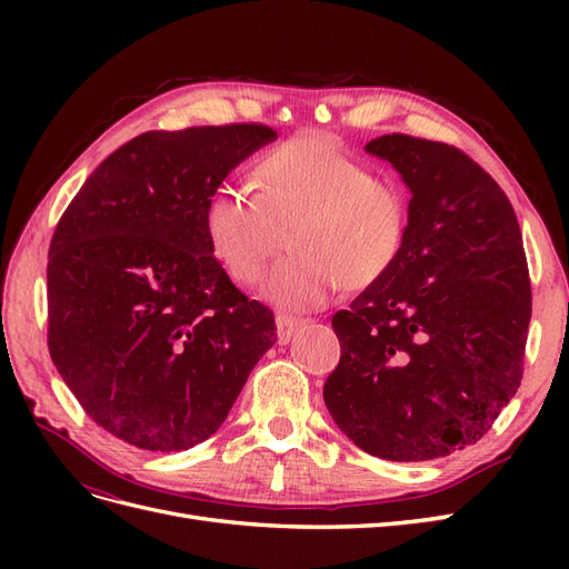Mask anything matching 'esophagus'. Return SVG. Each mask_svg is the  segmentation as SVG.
<instances>
[{
	"label": "esophagus",
	"instance_id": "esophagus-1",
	"mask_svg": "<svg viewBox=\"0 0 569 569\" xmlns=\"http://www.w3.org/2000/svg\"><path fill=\"white\" fill-rule=\"evenodd\" d=\"M306 320H299V318H291V316H278L274 318V325H278V341L280 343H289V339L295 337V332L299 330V327L303 325Z\"/></svg>",
	"mask_w": 569,
	"mask_h": 569
}]
</instances>
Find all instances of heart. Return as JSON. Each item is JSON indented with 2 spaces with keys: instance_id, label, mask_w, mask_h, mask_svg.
<instances>
[{
  "instance_id": "obj_1",
  "label": "heart",
  "mask_w": 569,
  "mask_h": 569,
  "mask_svg": "<svg viewBox=\"0 0 569 569\" xmlns=\"http://www.w3.org/2000/svg\"><path fill=\"white\" fill-rule=\"evenodd\" d=\"M203 230L237 282L256 284L274 266L266 297L289 311H313L343 284L366 289L399 261L408 201L389 178L347 157L330 137L301 134L263 153L256 189L222 184L206 201Z\"/></svg>"
}]
</instances>
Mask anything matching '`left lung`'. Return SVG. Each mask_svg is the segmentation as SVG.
Returning <instances> with one entry per match:
<instances>
[{
  "instance_id": "left-lung-1",
  "label": "left lung",
  "mask_w": 569,
  "mask_h": 569,
  "mask_svg": "<svg viewBox=\"0 0 569 569\" xmlns=\"http://www.w3.org/2000/svg\"><path fill=\"white\" fill-rule=\"evenodd\" d=\"M410 189L399 261L332 318L322 396L370 456L418 462L485 437L522 380L531 287L498 182L460 149L410 134L366 144Z\"/></svg>"
}]
</instances>
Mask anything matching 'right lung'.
Returning a JSON list of instances; mask_svg holds the SVG:
<instances>
[{
    "instance_id": "right-lung-1",
    "label": "right lung",
    "mask_w": 569,
    "mask_h": 569,
    "mask_svg": "<svg viewBox=\"0 0 569 569\" xmlns=\"http://www.w3.org/2000/svg\"><path fill=\"white\" fill-rule=\"evenodd\" d=\"M278 132L151 130L101 161L49 244V356L82 410L144 451H187L226 422L278 341L268 306L222 270L206 201Z\"/></svg>"
}]
</instances>
